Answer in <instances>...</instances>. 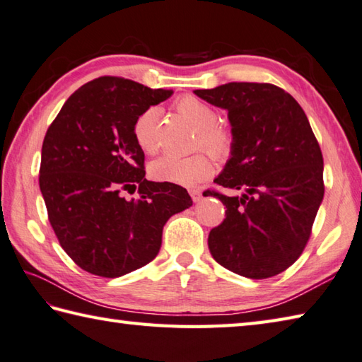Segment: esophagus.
Masks as SVG:
<instances>
[{
  "label": "esophagus",
  "mask_w": 362,
  "mask_h": 362,
  "mask_svg": "<svg viewBox=\"0 0 362 362\" xmlns=\"http://www.w3.org/2000/svg\"><path fill=\"white\" fill-rule=\"evenodd\" d=\"M189 194L193 197L194 202H199L202 199V191L201 189H189Z\"/></svg>",
  "instance_id": "1"
}]
</instances>
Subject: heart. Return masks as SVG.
Instances as JSON below:
<instances>
[{"instance_id":"heart-1","label":"heart","mask_w":362,"mask_h":362,"mask_svg":"<svg viewBox=\"0 0 362 362\" xmlns=\"http://www.w3.org/2000/svg\"><path fill=\"white\" fill-rule=\"evenodd\" d=\"M175 110L179 115L199 132L197 144L202 146L215 158L228 157L232 151V134L218 127V115L209 103L193 95H185L177 100ZM158 119V111L148 108L136 117L133 124V136L136 144L144 152L152 153L157 148L155 139V124ZM151 177L158 182L175 183L182 187H196L197 183L207 179L214 173V165L204 153L189 155V157H177V155H163L153 160L148 168Z\"/></svg>"}]
</instances>
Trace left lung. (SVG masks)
Instances as JSON below:
<instances>
[{"label": "left lung", "instance_id": "8db88e82", "mask_svg": "<svg viewBox=\"0 0 362 362\" xmlns=\"http://www.w3.org/2000/svg\"><path fill=\"white\" fill-rule=\"evenodd\" d=\"M228 111L232 151L218 185L224 221L209 233L211 256L251 279L282 273L301 256L323 201V155L298 102L270 83H228L196 89Z\"/></svg>", "mask_w": 362, "mask_h": 362}]
</instances>
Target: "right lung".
Masks as SVG:
<instances>
[{
	"instance_id": "obj_1",
	"label": "right lung",
	"mask_w": 362,
	"mask_h": 362,
	"mask_svg": "<svg viewBox=\"0 0 362 362\" xmlns=\"http://www.w3.org/2000/svg\"><path fill=\"white\" fill-rule=\"evenodd\" d=\"M173 95L120 76L84 84L62 105L42 144L39 187L62 250L90 274L119 278L152 262L163 226L193 205L185 188L148 182L133 136L136 117ZM139 189L127 202L125 190Z\"/></svg>"
}]
</instances>
